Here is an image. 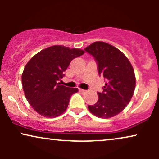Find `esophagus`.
Returning <instances> with one entry per match:
<instances>
[{
	"label": "esophagus",
	"mask_w": 159,
	"mask_h": 159,
	"mask_svg": "<svg viewBox=\"0 0 159 159\" xmlns=\"http://www.w3.org/2000/svg\"><path fill=\"white\" fill-rule=\"evenodd\" d=\"M79 91H80V92H81V93H84L87 92V90H83V89H79Z\"/></svg>",
	"instance_id": "obj_1"
}]
</instances>
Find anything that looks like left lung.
<instances>
[{"label":"left lung","instance_id":"obj_1","mask_svg":"<svg viewBox=\"0 0 159 159\" xmlns=\"http://www.w3.org/2000/svg\"><path fill=\"white\" fill-rule=\"evenodd\" d=\"M97 63L98 75L105 85L95 105L89 111L100 118L116 116L127 106L135 89V75L131 63L119 49L104 42H95L84 48Z\"/></svg>","mask_w":159,"mask_h":159}]
</instances>
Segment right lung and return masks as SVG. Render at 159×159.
Instances as JSON below:
<instances>
[{
    "label": "right lung",
    "mask_w": 159,
    "mask_h": 159,
    "mask_svg": "<svg viewBox=\"0 0 159 159\" xmlns=\"http://www.w3.org/2000/svg\"><path fill=\"white\" fill-rule=\"evenodd\" d=\"M84 54L81 49L54 45L37 53L27 63L21 76L23 90L38 114L53 118L66 110L71 96L78 89L61 85L58 81L64 77L70 62Z\"/></svg>",
    "instance_id": "right-lung-1"
}]
</instances>
